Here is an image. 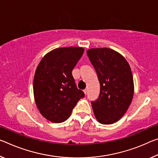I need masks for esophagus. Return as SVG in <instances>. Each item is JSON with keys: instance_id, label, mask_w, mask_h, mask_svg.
I'll list each match as a JSON object with an SVG mask.
<instances>
[{"instance_id": "esophagus-1", "label": "esophagus", "mask_w": 158, "mask_h": 158, "mask_svg": "<svg viewBox=\"0 0 158 158\" xmlns=\"http://www.w3.org/2000/svg\"><path fill=\"white\" fill-rule=\"evenodd\" d=\"M84 92L85 95L87 94V89H84Z\"/></svg>"}]
</instances>
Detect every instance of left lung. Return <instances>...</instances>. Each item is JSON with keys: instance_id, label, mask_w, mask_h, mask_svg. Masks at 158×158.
<instances>
[{"instance_id": "8db88e82", "label": "left lung", "mask_w": 158, "mask_h": 158, "mask_svg": "<svg viewBox=\"0 0 158 158\" xmlns=\"http://www.w3.org/2000/svg\"><path fill=\"white\" fill-rule=\"evenodd\" d=\"M86 52L101 85L98 98L91 102L95 117L101 124H113L124 116L133 98L131 67L121 54L108 48H91Z\"/></svg>"}]
</instances>
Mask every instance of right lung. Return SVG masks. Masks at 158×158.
Instances as JSON below:
<instances>
[{
    "mask_svg": "<svg viewBox=\"0 0 158 158\" xmlns=\"http://www.w3.org/2000/svg\"><path fill=\"white\" fill-rule=\"evenodd\" d=\"M84 52L81 47L58 48L45 55L37 66L33 83L34 100L40 113L49 121H65L84 97L72 74Z\"/></svg>",
    "mask_w": 158,
    "mask_h": 158,
    "instance_id": "1",
    "label": "right lung"
}]
</instances>
